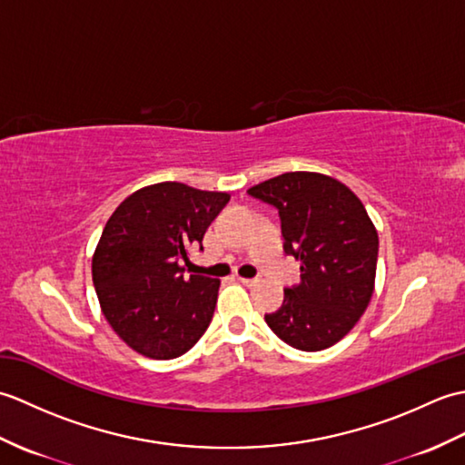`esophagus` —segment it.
<instances>
[{"label": "esophagus", "instance_id": "34e87169", "mask_svg": "<svg viewBox=\"0 0 465 465\" xmlns=\"http://www.w3.org/2000/svg\"><path fill=\"white\" fill-rule=\"evenodd\" d=\"M243 285H253V283H258V280L255 278H238Z\"/></svg>", "mask_w": 465, "mask_h": 465}]
</instances>
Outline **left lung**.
I'll return each instance as SVG.
<instances>
[{"instance_id":"8db88e82","label":"left lung","mask_w":465,"mask_h":465,"mask_svg":"<svg viewBox=\"0 0 465 465\" xmlns=\"http://www.w3.org/2000/svg\"><path fill=\"white\" fill-rule=\"evenodd\" d=\"M248 193L280 213L283 252L300 262V283L265 313L282 341L302 351L338 343L368 308L378 263V232L360 197L330 175L290 172Z\"/></svg>"}]
</instances>
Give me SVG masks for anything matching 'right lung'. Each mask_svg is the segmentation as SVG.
I'll list each match as a JSON object with an SVG mask.
<instances>
[{"mask_svg": "<svg viewBox=\"0 0 465 465\" xmlns=\"http://www.w3.org/2000/svg\"><path fill=\"white\" fill-rule=\"evenodd\" d=\"M230 195L163 182L132 193L107 220L94 253L97 300L114 331L137 353L173 360L213 318L220 280L185 275Z\"/></svg>", "mask_w": 465, "mask_h": 465, "instance_id": "right-lung-1", "label": "right lung"}]
</instances>
